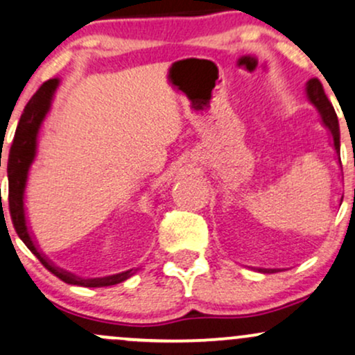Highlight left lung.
<instances>
[{
  "label": "left lung",
  "mask_w": 355,
  "mask_h": 355,
  "mask_svg": "<svg viewBox=\"0 0 355 355\" xmlns=\"http://www.w3.org/2000/svg\"><path fill=\"white\" fill-rule=\"evenodd\" d=\"M306 94L307 99H309L311 104H314L315 110L319 111L320 119H322V124L327 128V131L331 132L332 136V146H334L337 157H339L340 162V132H339V121H337V114L332 107L331 101L327 99L326 93H324V87L320 85L318 78H312L307 81L306 85ZM259 272H277V269H257Z\"/></svg>",
  "instance_id": "obj_1"
}]
</instances>
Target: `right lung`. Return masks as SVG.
Returning a JSON list of instances; mask_svg holds the SVG:
<instances>
[{
	"mask_svg": "<svg viewBox=\"0 0 355 355\" xmlns=\"http://www.w3.org/2000/svg\"><path fill=\"white\" fill-rule=\"evenodd\" d=\"M58 86H60V79H49L46 81L40 89L36 91L35 96L29 99L26 107H24L23 114L16 128L15 139H12L10 157H8V186H10V194H8V201H10V214L12 219V226L18 232L19 239L26 244V248L40 259L41 264L44 266L49 272L60 277L66 284L83 286V287H106L114 286L119 282L126 281L136 272L137 269H129L124 272L112 274L106 277H94V279H83L68 270L54 266L43 252L40 251L35 239H33L31 231H29L26 212H24V189H26L28 173L31 168L33 161L36 157L37 149V135H40L41 124L51 110V103L56 93Z\"/></svg>",
	"mask_w": 355,
	"mask_h": 355,
	"instance_id": "obj_1",
	"label": "right lung"
}]
</instances>
